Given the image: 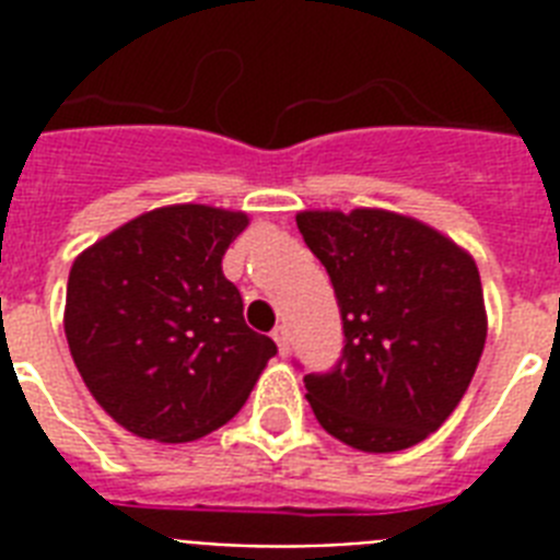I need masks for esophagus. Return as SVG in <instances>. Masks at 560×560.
<instances>
[{"label":"esophagus","mask_w":560,"mask_h":560,"mask_svg":"<svg viewBox=\"0 0 560 560\" xmlns=\"http://www.w3.org/2000/svg\"><path fill=\"white\" fill-rule=\"evenodd\" d=\"M272 340H276V346H279L281 358H288L290 337H288V328H284V325H276V331H272Z\"/></svg>","instance_id":"1"}]
</instances>
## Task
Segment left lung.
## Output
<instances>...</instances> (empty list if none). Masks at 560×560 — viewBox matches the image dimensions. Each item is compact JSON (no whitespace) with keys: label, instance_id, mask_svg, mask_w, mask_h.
Masks as SVG:
<instances>
[{"label":"left lung","instance_id":"8db88e82","mask_svg":"<svg viewBox=\"0 0 560 560\" xmlns=\"http://www.w3.org/2000/svg\"><path fill=\"white\" fill-rule=\"evenodd\" d=\"M296 226L331 276L346 334L340 363L305 374L316 421L366 453L424 442L468 392L486 349L477 264L395 211H299Z\"/></svg>","mask_w":560,"mask_h":560}]
</instances>
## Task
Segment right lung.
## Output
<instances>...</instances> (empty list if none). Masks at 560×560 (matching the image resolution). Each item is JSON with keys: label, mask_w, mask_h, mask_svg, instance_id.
I'll return each instance as SVG.
<instances>
[{"label": "right lung", "mask_w": 560, "mask_h": 560, "mask_svg": "<svg viewBox=\"0 0 560 560\" xmlns=\"http://www.w3.org/2000/svg\"><path fill=\"white\" fill-rule=\"evenodd\" d=\"M244 211H144L72 264L63 328L86 389L142 439L194 442L237 416L276 342L244 323L223 255Z\"/></svg>", "instance_id": "right-lung-1"}]
</instances>
